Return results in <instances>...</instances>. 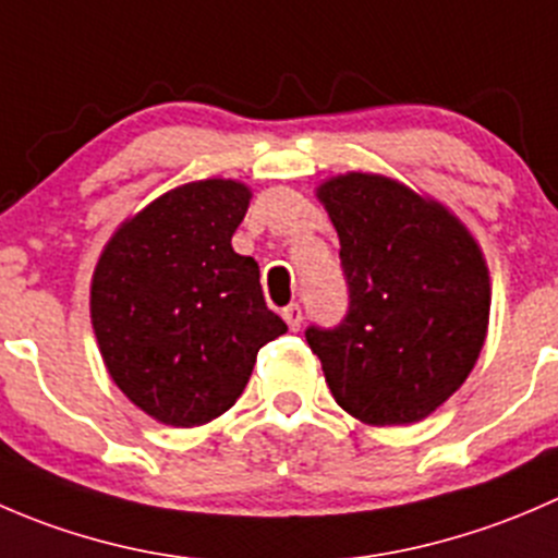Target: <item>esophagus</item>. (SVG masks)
Returning <instances> with one entry per match:
<instances>
[{
  "label": "esophagus",
  "mask_w": 558,
  "mask_h": 558,
  "mask_svg": "<svg viewBox=\"0 0 558 558\" xmlns=\"http://www.w3.org/2000/svg\"><path fill=\"white\" fill-rule=\"evenodd\" d=\"M281 317H284V323L290 325V330H298V328H301V323H303V312H301V306H298V303H290V306L281 308Z\"/></svg>",
  "instance_id": "34e87169"
}]
</instances>
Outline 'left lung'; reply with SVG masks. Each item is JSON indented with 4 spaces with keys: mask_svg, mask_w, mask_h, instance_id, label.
Returning a JSON list of instances; mask_svg holds the SVG:
<instances>
[{
    "mask_svg": "<svg viewBox=\"0 0 558 558\" xmlns=\"http://www.w3.org/2000/svg\"><path fill=\"white\" fill-rule=\"evenodd\" d=\"M317 197L339 233L350 292L336 328H306L325 383L368 426L423 421L464 385L483 350V252L448 208L385 175H336Z\"/></svg>",
    "mask_w": 558,
    "mask_h": 558,
    "instance_id": "obj_1",
    "label": "left lung"
}]
</instances>
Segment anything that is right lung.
<instances>
[{
	"mask_svg": "<svg viewBox=\"0 0 558 558\" xmlns=\"http://www.w3.org/2000/svg\"><path fill=\"white\" fill-rule=\"evenodd\" d=\"M250 186L206 179L126 219L99 255L92 325L110 379L165 426H203L244 393L257 350L287 330L260 268L235 255Z\"/></svg>",
	"mask_w": 558,
	"mask_h": 558,
	"instance_id": "obj_1",
	"label": "right lung"
}]
</instances>
